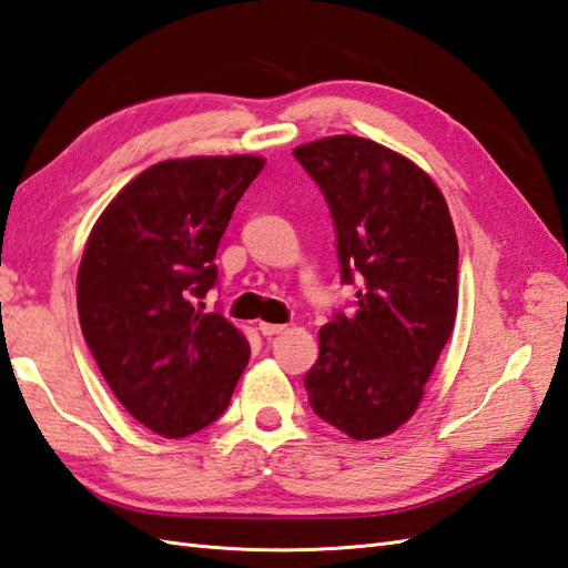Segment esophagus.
<instances>
[{
  "instance_id": "34e87169",
  "label": "esophagus",
  "mask_w": 568,
  "mask_h": 568,
  "mask_svg": "<svg viewBox=\"0 0 568 568\" xmlns=\"http://www.w3.org/2000/svg\"><path fill=\"white\" fill-rule=\"evenodd\" d=\"M257 329H260L265 337H272V335H280V332H284L286 325H280V323H260Z\"/></svg>"
}]
</instances>
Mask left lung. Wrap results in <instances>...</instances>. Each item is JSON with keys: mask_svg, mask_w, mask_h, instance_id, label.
Wrapping results in <instances>:
<instances>
[{"mask_svg": "<svg viewBox=\"0 0 568 568\" xmlns=\"http://www.w3.org/2000/svg\"><path fill=\"white\" fill-rule=\"evenodd\" d=\"M335 221L339 274L356 311L321 327L306 393L356 440L393 434L419 407L458 311V239L448 204L417 163L356 134L294 149Z\"/></svg>", "mask_w": 568, "mask_h": 568, "instance_id": "obj_1", "label": "left lung"}]
</instances>
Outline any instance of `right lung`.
Returning <instances> with one entry per match:
<instances>
[{"mask_svg":"<svg viewBox=\"0 0 568 568\" xmlns=\"http://www.w3.org/2000/svg\"><path fill=\"white\" fill-rule=\"evenodd\" d=\"M262 165L247 154L149 165L87 241L81 332L120 405L165 438L216 422L251 358L241 332L200 298L216 286L219 241Z\"/></svg>","mask_w":568,"mask_h":568,"instance_id":"1","label":"right lung"}]
</instances>
